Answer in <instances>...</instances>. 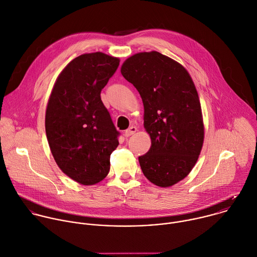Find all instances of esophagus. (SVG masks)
<instances>
[{"label": "esophagus", "instance_id": "34e87169", "mask_svg": "<svg viewBox=\"0 0 257 257\" xmlns=\"http://www.w3.org/2000/svg\"><path fill=\"white\" fill-rule=\"evenodd\" d=\"M137 131H138V128H137L136 126H131L130 128H127V130L124 132V137H125V138H128V137H131L132 135H134Z\"/></svg>", "mask_w": 257, "mask_h": 257}]
</instances>
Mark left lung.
<instances>
[{
  "label": "left lung",
  "instance_id": "1",
  "mask_svg": "<svg viewBox=\"0 0 257 257\" xmlns=\"http://www.w3.org/2000/svg\"><path fill=\"white\" fill-rule=\"evenodd\" d=\"M122 76L139 91L151 148L139 157L146 178L168 188L185 179L204 143L199 95L187 69L157 51L140 52L121 65Z\"/></svg>",
  "mask_w": 257,
  "mask_h": 257
}]
</instances>
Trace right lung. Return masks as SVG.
<instances>
[{
    "label": "right lung",
    "instance_id": "obj_1",
    "mask_svg": "<svg viewBox=\"0 0 257 257\" xmlns=\"http://www.w3.org/2000/svg\"><path fill=\"white\" fill-rule=\"evenodd\" d=\"M118 65L119 58L102 52L74 58L58 75L47 103L45 130L52 156L65 175L84 186L107 176L118 146L119 133L100 97Z\"/></svg>",
    "mask_w": 257,
    "mask_h": 257
}]
</instances>
